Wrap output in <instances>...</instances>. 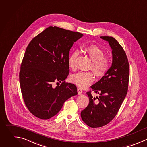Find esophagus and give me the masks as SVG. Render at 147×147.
<instances>
[{
  "label": "esophagus",
  "mask_w": 147,
  "mask_h": 147,
  "mask_svg": "<svg viewBox=\"0 0 147 147\" xmlns=\"http://www.w3.org/2000/svg\"><path fill=\"white\" fill-rule=\"evenodd\" d=\"M77 91H78V94L79 95H81V94H82V92H83L81 88H78V90H77Z\"/></svg>",
  "instance_id": "obj_1"
}]
</instances>
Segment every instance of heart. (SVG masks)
<instances>
[{
    "label": "heart",
    "mask_w": 147,
    "mask_h": 147,
    "mask_svg": "<svg viewBox=\"0 0 147 147\" xmlns=\"http://www.w3.org/2000/svg\"><path fill=\"white\" fill-rule=\"evenodd\" d=\"M84 51L92 61L91 69L98 77L104 76L110 67L109 59L105 57L104 51L95 45H91L84 48ZM78 51H74L68 57V64L69 68L75 67V61L79 55ZM71 82L81 88H85L91 84L94 80L93 73L80 72L71 77Z\"/></svg>",
    "instance_id": "heart-1"
}]
</instances>
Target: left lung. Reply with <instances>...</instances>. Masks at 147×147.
<instances>
[{
  "mask_svg": "<svg viewBox=\"0 0 147 147\" xmlns=\"http://www.w3.org/2000/svg\"><path fill=\"white\" fill-rule=\"evenodd\" d=\"M100 38L112 49V64L107 74L91 86L99 96L87 92L90 102L80 114L83 122L94 128L106 125L115 117L126 97L129 80V62L121 45L112 37Z\"/></svg>",
  "mask_w": 147,
  "mask_h": 147,
  "instance_id": "8db88e82",
  "label": "left lung"
}]
</instances>
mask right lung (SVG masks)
I'll return each instance as SVG.
<instances>
[{
  "label": "right lung",
  "instance_id": "right-lung-1",
  "mask_svg": "<svg viewBox=\"0 0 147 147\" xmlns=\"http://www.w3.org/2000/svg\"><path fill=\"white\" fill-rule=\"evenodd\" d=\"M83 36L50 26L27 47L21 65L20 83L26 107L37 118H51L59 113L68 99L78 94L76 86L64 80L69 72L70 49ZM55 81L62 83L54 88Z\"/></svg>",
  "mask_w": 147,
  "mask_h": 147
}]
</instances>
